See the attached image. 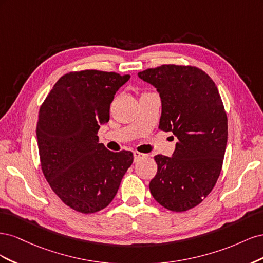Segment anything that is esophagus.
<instances>
[{
	"label": "esophagus",
	"mask_w": 263,
	"mask_h": 263,
	"mask_svg": "<svg viewBox=\"0 0 263 263\" xmlns=\"http://www.w3.org/2000/svg\"><path fill=\"white\" fill-rule=\"evenodd\" d=\"M147 157V155H145V154H141V153H139V151H134V158H135V161H138L139 159H141V158H146Z\"/></svg>",
	"instance_id": "esophagus-1"
}]
</instances>
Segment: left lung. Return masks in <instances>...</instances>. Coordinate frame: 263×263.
<instances>
[{"label":"left lung","instance_id":"1","mask_svg":"<svg viewBox=\"0 0 263 263\" xmlns=\"http://www.w3.org/2000/svg\"><path fill=\"white\" fill-rule=\"evenodd\" d=\"M138 77L160 94L159 129L178 138L171 158L155 156L158 171L150 193L166 210L189 211L212 192L224 161L228 125L217 86L192 66L162 65Z\"/></svg>","mask_w":263,"mask_h":263}]
</instances>
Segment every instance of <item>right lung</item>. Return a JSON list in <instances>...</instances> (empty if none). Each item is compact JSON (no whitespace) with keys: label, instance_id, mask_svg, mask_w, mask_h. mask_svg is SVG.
<instances>
[{"label":"right lung","instance_id":"add662e5","mask_svg":"<svg viewBox=\"0 0 263 263\" xmlns=\"http://www.w3.org/2000/svg\"><path fill=\"white\" fill-rule=\"evenodd\" d=\"M129 74L82 70L62 76L39 108L37 142L44 176L72 210L97 213L113 201L134 161L132 151L99 142L114 95Z\"/></svg>","mask_w":263,"mask_h":263}]
</instances>
